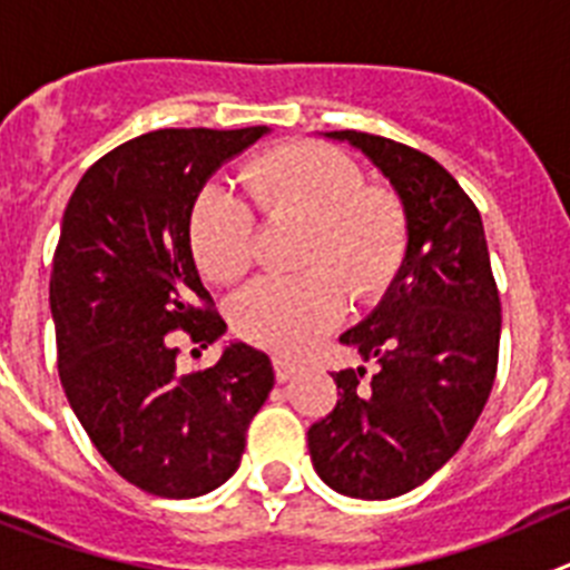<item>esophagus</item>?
Wrapping results in <instances>:
<instances>
[{"label": "esophagus", "mask_w": 570, "mask_h": 570, "mask_svg": "<svg viewBox=\"0 0 570 570\" xmlns=\"http://www.w3.org/2000/svg\"><path fill=\"white\" fill-rule=\"evenodd\" d=\"M273 366H275V377H278L281 383L292 381V377L297 374V368H301L297 366V361H292V357H286V355H275Z\"/></svg>", "instance_id": "34e87169"}]
</instances>
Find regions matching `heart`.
Instances as JSON below:
<instances>
[{
  "instance_id": "obj_1",
  "label": "heart",
  "mask_w": 570,
  "mask_h": 570,
  "mask_svg": "<svg viewBox=\"0 0 570 570\" xmlns=\"http://www.w3.org/2000/svg\"><path fill=\"white\" fill-rule=\"evenodd\" d=\"M249 207L269 224H304L295 278H261L233 301L235 330L261 346L295 352L335 330L346 292L357 304L386 295L409 258V215L397 193L368 187L343 153L284 145L240 173ZM244 202L207 184L189 209V247L215 284H235L255 264V218Z\"/></svg>"
}]
</instances>
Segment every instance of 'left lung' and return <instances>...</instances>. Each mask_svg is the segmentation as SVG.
I'll return each mask as SVG.
<instances>
[{
  "label": "left lung",
  "mask_w": 570,
  "mask_h": 570,
  "mask_svg": "<svg viewBox=\"0 0 570 570\" xmlns=\"http://www.w3.org/2000/svg\"><path fill=\"white\" fill-rule=\"evenodd\" d=\"M348 141L392 181L409 215V258L368 317L343 332L366 368L335 372L337 403L309 425L330 489L389 500L443 469L483 412L500 355V292L483 218L432 156L357 130Z\"/></svg>",
  "instance_id": "8db88e82"
}]
</instances>
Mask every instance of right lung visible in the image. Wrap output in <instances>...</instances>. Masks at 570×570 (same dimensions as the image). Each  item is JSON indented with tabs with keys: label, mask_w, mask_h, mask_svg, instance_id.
Returning <instances> with one entry per match:
<instances>
[{
	"label": "right lung",
	"mask_w": 570,
	"mask_h": 570,
	"mask_svg": "<svg viewBox=\"0 0 570 570\" xmlns=\"http://www.w3.org/2000/svg\"><path fill=\"white\" fill-rule=\"evenodd\" d=\"M264 132H145L81 176L61 218L50 275L61 386L101 458L147 494L187 500L227 483L275 383L266 352L249 343L181 374L170 335L184 330L207 348L227 330L198 278L189 209Z\"/></svg>",
	"instance_id": "1"
}]
</instances>
